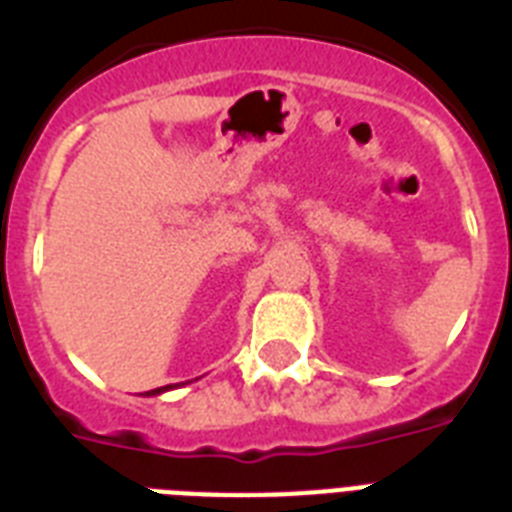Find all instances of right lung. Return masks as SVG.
Here are the masks:
<instances>
[{
	"label": "right lung",
	"mask_w": 512,
	"mask_h": 512,
	"mask_svg": "<svg viewBox=\"0 0 512 512\" xmlns=\"http://www.w3.org/2000/svg\"><path fill=\"white\" fill-rule=\"evenodd\" d=\"M175 385H164V388H156V390H148L146 396H159V393H164V390H172Z\"/></svg>",
	"instance_id": "add662e5"
}]
</instances>
